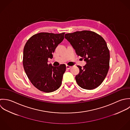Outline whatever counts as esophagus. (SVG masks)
<instances>
[{
	"label": "esophagus",
	"mask_w": 130,
	"mask_h": 130,
	"mask_svg": "<svg viewBox=\"0 0 130 130\" xmlns=\"http://www.w3.org/2000/svg\"><path fill=\"white\" fill-rule=\"evenodd\" d=\"M71 68V66H69V65H66V68H67V69H70Z\"/></svg>",
	"instance_id": "esophagus-1"
}]
</instances>
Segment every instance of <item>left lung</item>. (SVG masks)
I'll return each instance as SVG.
<instances>
[{"instance_id": "1", "label": "left lung", "mask_w": 130, "mask_h": 130, "mask_svg": "<svg viewBox=\"0 0 130 130\" xmlns=\"http://www.w3.org/2000/svg\"><path fill=\"white\" fill-rule=\"evenodd\" d=\"M78 56L86 62L75 76L78 85L91 90L99 86L105 78L109 67V51L104 38L89 30L77 31L65 35Z\"/></svg>"}]
</instances>
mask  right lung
Returning <instances> with one entry per match:
<instances>
[{
  "instance_id": "add662e5",
  "label": "right lung",
  "mask_w": 130,
  "mask_h": 130,
  "mask_svg": "<svg viewBox=\"0 0 130 130\" xmlns=\"http://www.w3.org/2000/svg\"><path fill=\"white\" fill-rule=\"evenodd\" d=\"M65 32H40L31 36L26 42L23 53V66L28 78L40 91L51 92L62 84L66 65L58 67L48 64L57 46L64 38Z\"/></svg>"
}]
</instances>
